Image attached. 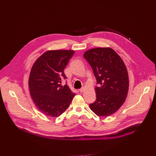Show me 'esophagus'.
<instances>
[{
  "label": "esophagus",
  "instance_id": "esophagus-1",
  "mask_svg": "<svg viewBox=\"0 0 156 156\" xmlns=\"http://www.w3.org/2000/svg\"><path fill=\"white\" fill-rule=\"evenodd\" d=\"M84 90H85L84 87H82V88L80 89V90H79V91H80V93H83V92H84Z\"/></svg>",
  "mask_w": 156,
  "mask_h": 156
}]
</instances>
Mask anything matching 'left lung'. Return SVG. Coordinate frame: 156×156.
I'll return each mask as SVG.
<instances>
[{
  "instance_id": "obj_1",
  "label": "left lung",
  "mask_w": 156,
  "mask_h": 156,
  "mask_svg": "<svg viewBox=\"0 0 156 156\" xmlns=\"http://www.w3.org/2000/svg\"><path fill=\"white\" fill-rule=\"evenodd\" d=\"M83 57L90 64L99 86H96V101L91 110L99 117L116 112L125 102L129 88L126 66L118 54L110 48L88 50Z\"/></svg>"
}]
</instances>
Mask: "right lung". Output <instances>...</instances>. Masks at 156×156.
<instances>
[{
    "label": "right lung",
    "instance_id": "1",
    "mask_svg": "<svg viewBox=\"0 0 156 156\" xmlns=\"http://www.w3.org/2000/svg\"><path fill=\"white\" fill-rule=\"evenodd\" d=\"M74 51H48L34 63L29 77L31 98L41 112L49 117H57L69 107L75 96L69 86H61L66 79L64 69Z\"/></svg>",
    "mask_w": 156,
    "mask_h": 156
}]
</instances>
